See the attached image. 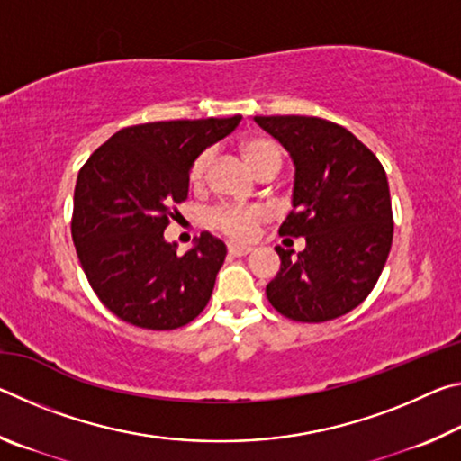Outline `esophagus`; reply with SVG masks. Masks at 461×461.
<instances>
[{"mask_svg":"<svg viewBox=\"0 0 461 461\" xmlns=\"http://www.w3.org/2000/svg\"><path fill=\"white\" fill-rule=\"evenodd\" d=\"M228 252H230L231 256H246V254L252 252V248L244 246V244H230V246H228Z\"/></svg>","mask_w":461,"mask_h":461,"instance_id":"obj_1","label":"esophagus"}]
</instances>
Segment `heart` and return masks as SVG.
Returning <instances> with one entry per match:
<instances>
[{
    "instance_id": "1",
    "label": "heart",
    "mask_w": 461,
    "mask_h": 461,
    "mask_svg": "<svg viewBox=\"0 0 461 461\" xmlns=\"http://www.w3.org/2000/svg\"><path fill=\"white\" fill-rule=\"evenodd\" d=\"M240 154L248 168L258 176L276 175L285 162V150L275 138L264 134H249L240 142ZM213 160V150H201L191 160L189 183L193 189L205 185L209 165ZM268 220V212L260 205H220L209 212L207 221L213 230L233 240H249L258 225Z\"/></svg>"
}]
</instances>
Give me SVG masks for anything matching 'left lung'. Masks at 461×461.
<instances>
[{
    "instance_id": "1",
    "label": "left lung",
    "mask_w": 461,
    "mask_h": 461,
    "mask_svg": "<svg viewBox=\"0 0 461 461\" xmlns=\"http://www.w3.org/2000/svg\"><path fill=\"white\" fill-rule=\"evenodd\" d=\"M294 162L293 212L280 236L305 249L276 246L280 270L267 285L270 305L301 323L349 313L372 293L393 246L386 173L368 146L338 123L307 115H256Z\"/></svg>"
}]
</instances>
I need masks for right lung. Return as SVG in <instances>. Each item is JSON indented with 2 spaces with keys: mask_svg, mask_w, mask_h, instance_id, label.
Returning a JSON list of instances; mask_svg holds the SVG:
<instances>
[{
  "mask_svg": "<svg viewBox=\"0 0 461 461\" xmlns=\"http://www.w3.org/2000/svg\"><path fill=\"white\" fill-rule=\"evenodd\" d=\"M241 115L130 126L79 170L71 233L99 301L122 321L167 331L191 323L212 299L225 244L203 231L189 252L165 240L189 193L191 160L231 134Z\"/></svg>",
  "mask_w": 461,
  "mask_h": 461,
  "instance_id": "add662e5",
  "label": "right lung"
}]
</instances>
